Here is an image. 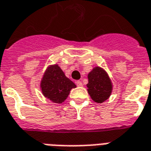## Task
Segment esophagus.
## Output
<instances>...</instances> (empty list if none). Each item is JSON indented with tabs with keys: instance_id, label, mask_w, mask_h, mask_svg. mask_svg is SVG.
<instances>
[{
	"instance_id": "1",
	"label": "esophagus",
	"mask_w": 151,
	"mask_h": 151,
	"mask_svg": "<svg viewBox=\"0 0 151 151\" xmlns=\"http://www.w3.org/2000/svg\"><path fill=\"white\" fill-rule=\"evenodd\" d=\"M76 84H77V86L79 87L82 86V83H81V81H77V82H76Z\"/></svg>"
}]
</instances>
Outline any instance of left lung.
Segmentation results:
<instances>
[{"label":"left lung","mask_w":151,"mask_h":151,"mask_svg":"<svg viewBox=\"0 0 151 151\" xmlns=\"http://www.w3.org/2000/svg\"><path fill=\"white\" fill-rule=\"evenodd\" d=\"M87 90L93 100L101 103L109 98L112 92V84L108 74L100 67H95L88 74Z\"/></svg>","instance_id":"8db88e82"}]
</instances>
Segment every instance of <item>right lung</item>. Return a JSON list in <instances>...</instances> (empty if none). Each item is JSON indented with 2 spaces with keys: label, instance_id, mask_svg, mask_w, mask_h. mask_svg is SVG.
Returning <instances> with one entry per match:
<instances>
[{
  "label": "right lung",
  "instance_id": "1",
  "mask_svg": "<svg viewBox=\"0 0 151 151\" xmlns=\"http://www.w3.org/2000/svg\"><path fill=\"white\" fill-rule=\"evenodd\" d=\"M76 85L65 77L58 65H51L45 73L41 82L42 93L55 103H61L70 94Z\"/></svg>",
  "mask_w": 151,
  "mask_h": 151
}]
</instances>
